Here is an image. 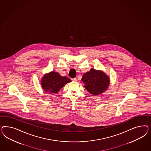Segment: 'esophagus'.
Instances as JSON below:
<instances>
[{"label": "esophagus", "instance_id": "obj_1", "mask_svg": "<svg viewBox=\"0 0 151 151\" xmlns=\"http://www.w3.org/2000/svg\"><path fill=\"white\" fill-rule=\"evenodd\" d=\"M71 80L73 81V82H76V81H77V79L76 78H72L71 79Z\"/></svg>", "mask_w": 151, "mask_h": 151}]
</instances>
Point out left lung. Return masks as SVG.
Returning <instances> with one entry per match:
<instances>
[{
	"label": "left lung",
	"mask_w": 151,
	"mask_h": 151,
	"mask_svg": "<svg viewBox=\"0 0 151 151\" xmlns=\"http://www.w3.org/2000/svg\"><path fill=\"white\" fill-rule=\"evenodd\" d=\"M81 81L85 88L94 96L105 91L110 84V78L106 73L93 68L83 74Z\"/></svg>",
	"instance_id": "1"
}]
</instances>
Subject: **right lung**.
<instances>
[{"instance_id":"add662e5","label":"right lung","mask_w":151,"mask_h":151,"mask_svg":"<svg viewBox=\"0 0 151 151\" xmlns=\"http://www.w3.org/2000/svg\"><path fill=\"white\" fill-rule=\"evenodd\" d=\"M71 81L69 78L61 76L58 73L52 71L42 77L41 85L45 91L50 93H57L65 84Z\"/></svg>"}]
</instances>
